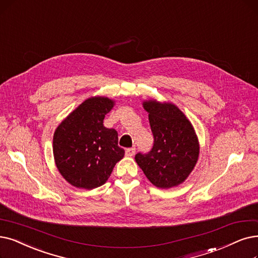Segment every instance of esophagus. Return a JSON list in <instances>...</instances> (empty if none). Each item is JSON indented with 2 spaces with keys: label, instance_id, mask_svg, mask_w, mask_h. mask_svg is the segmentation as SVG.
<instances>
[{
  "label": "esophagus",
  "instance_id": "34e87169",
  "mask_svg": "<svg viewBox=\"0 0 258 258\" xmlns=\"http://www.w3.org/2000/svg\"><path fill=\"white\" fill-rule=\"evenodd\" d=\"M135 154H136V148L135 147L126 149V156L127 157H132V156H135Z\"/></svg>",
  "mask_w": 258,
  "mask_h": 258
}]
</instances>
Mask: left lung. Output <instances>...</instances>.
I'll list each match as a JSON object with an SVG mask.
<instances>
[{"label": "left lung", "mask_w": 258, "mask_h": 258, "mask_svg": "<svg viewBox=\"0 0 258 258\" xmlns=\"http://www.w3.org/2000/svg\"><path fill=\"white\" fill-rule=\"evenodd\" d=\"M144 108L149 113L154 142L149 152L136 154V161L157 187L177 186L197 163V136L189 120L174 105L149 100L144 102Z\"/></svg>", "instance_id": "1"}]
</instances>
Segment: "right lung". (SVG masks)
<instances>
[{"label":"right lung","instance_id":"add662e5","mask_svg":"<svg viewBox=\"0 0 258 258\" xmlns=\"http://www.w3.org/2000/svg\"><path fill=\"white\" fill-rule=\"evenodd\" d=\"M113 101L107 97L85 100L60 123L55 131L53 151L56 166L75 187L92 189L101 186L125 150L118 146L115 129L102 123Z\"/></svg>","mask_w":258,"mask_h":258}]
</instances>
